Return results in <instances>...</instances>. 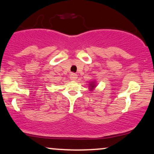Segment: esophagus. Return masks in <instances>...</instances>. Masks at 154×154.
Returning a JSON list of instances; mask_svg holds the SVG:
<instances>
[{"label": "esophagus", "mask_w": 154, "mask_h": 154, "mask_svg": "<svg viewBox=\"0 0 154 154\" xmlns=\"http://www.w3.org/2000/svg\"><path fill=\"white\" fill-rule=\"evenodd\" d=\"M69 78L72 81H75L77 79V75L75 73H71L69 75Z\"/></svg>", "instance_id": "obj_1"}]
</instances>
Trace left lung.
<instances>
[{
	"label": "left lung",
	"instance_id": "1",
	"mask_svg": "<svg viewBox=\"0 0 154 154\" xmlns=\"http://www.w3.org/2000/svg\"><path fill=\"white\" fill-rule=\"evenodd\" d=\"M96 87V82L95 80H92L89 82V90L90 91H92L95 89V87Z\"/></svg>",
	"mask_w": 154,
	"mask_h": 154
}]
</instances>
